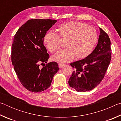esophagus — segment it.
<instances>
[{
	"mask_svg": "<svg viewBox=\"0 0 121 121\" xmlns=\"http://www.w3.org/2000/svg\"><path fill=\"white\" fill-rule=\"evenodd\" d=\"M65 65V64H63V63H59V67L60 68H62V67H63Z\"/></svg>",
	"mask_w": 121,
	"mask_h": 121,
	"instance_id": "34e87169",
	"label": "esophagus"
}]
</instances>
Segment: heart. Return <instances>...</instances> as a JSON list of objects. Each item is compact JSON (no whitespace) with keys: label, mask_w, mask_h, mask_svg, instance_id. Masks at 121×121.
<instances>
[{"label":"heart","mask_w":121,"mask_h":121,"mask_svg":"<svg viewBox=\"0 0 121 121\" xmlns=\"http://www.w3.org/2000/svg\"><path fill=\"white\" fill-rule=\"evenodd\" d=\"M59 37L67 40L65 48L51 59L57 62H67L77 59L86 58L92 52L98 41L97 31L85 23L70 22L61 24L58 29ZM44 44L50 52H55L59 48V37L53 31H48L44 37Z\"/></svg>","instance_id":"b5f03b06"}]
</instances>
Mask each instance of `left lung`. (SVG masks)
<instances>
[{
    "label": "left lung",
    "instance_id": "left-lung-1",
    "mask_svg": "<svg viewBox=\"0 0 121 121\" xmlns=\"http://www.w3.org/2000/svg\"><path fill=\"white\" fill-rule=\"evenodd\" d=\"M100 29L97 46L86 58L70 63L74 69L69 85L78 92L89 91L99 84L105 76L111 60L110 40L108 35Z\"/></svg>",
    "mask_w": 121,
    "mask_h": 121
}]
</instances>
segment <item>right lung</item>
I'll use <instances>...</instances> for the list:
<instances>
[{"mask_svg": "<svg viewBox=\"0 0 121 121\" xmlns=\"http://www.w3.org/2000/svg\"><path fill=\"white\" fill-rule=\"evenodd\" d=\"M57 22L50 19H31L23 24L14 37L11 59L16 75L26 89L41 92L50 86L59 70L56 62L47 63L50 56L44 45L46 32Z\"/></svg>", "mask_w": 121, "mask_h": 121, "instance_id": "1", "label": "right lung"}]
</instances>
